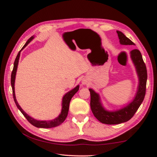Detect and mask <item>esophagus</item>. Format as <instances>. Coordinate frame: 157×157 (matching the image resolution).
Returning <instances> with one entry per match:
<instances>
[{
  "mask_svg": "<svg viewBox=\"0 0 157 157\" xmlns=\"http://www.w3.org/2000/svg\"><path fill=\"white\" fill-rule=\"evenodd\" d=\"M88 83V82L86 81V80H85V79H83L82 80V84H86Z\"/></svg>",
  "mask_w": 157,
  "mask_h": 157,
  "instance_id": "34e87169",
  "label": "esophagus"
}]
</instances>
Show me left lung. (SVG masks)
<instances>
[{"instance_id": "obj_1", "label": "left lung", "mask_w": 157, "mask_h": 157, "mask_svg": "<svg viewBox=\"0 0 157 157\" xmlns=\"http://www.w3.org/2000/svg\"><path fill=\"white\" fill-rule=\"evenodd\" d=\"M120 44L122 45H134L130 39L126 37L119 31H117ZM131 59L134 63L139 78L137 91L134 99L126 107L115 111H109L105 109L100 101V97L92 88L89 89L90 92V107L97 119L103 124H118L129 121L134 115L137 109L143 102L147 79L146 66L140 50L134 49L130 52Z\"/></svg>"}]
</instances>
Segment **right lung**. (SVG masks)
<instances>
[{"label": "right lung", "mask_w": 157, "mask_h": 157, "mask_svg": "<svg viewBox=\"0 0 157 157\" xmlns=\"http://www.w3.org/2000/svg\"><path fill=\"white\" fill-rule=\"evenodd\" d=\"M34 39V36H32L30 39L27 41L25 44L23 46V48L21 50L18 52V54L16 56V58L14 61V63H13V71L12 72L11 75V85H12V93H13V100L15 101L16 105L17 107L19 109L21 113L23 114L24 117L27 118V120L29 121L32 125L36 128H54L56 126H58L60 125L61 124L64 122L65 120L66 117H67L68 115V111H69V103L71 98H73L74 95L77 93L79 89V85L76 86L75 88L73 90H70L69 92H68L67 94H65L64 95V96L63 97L62 99V108H61V113L59 114V115L54 118V120L52 121H37L36 119H34V118L31 117L29 115H28L23 110L21 107L19 105L16 98V95H15V90H14V84H15V78H16V71L17 69V65H18V62H19V59H20V52L21 51L25 48V47L29 43V42Z\"/></svg>", "instance_id": "1"}]
</instances>
